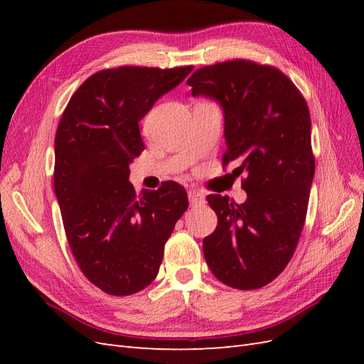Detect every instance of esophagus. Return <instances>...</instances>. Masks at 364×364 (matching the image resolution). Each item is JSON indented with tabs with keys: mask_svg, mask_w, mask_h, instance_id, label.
<instances>
[{
	"mask_svg": "<svg viewBox=\"0 0 364 364\" xmlns=\"http://www.w3.org/2000/svg\"><path fill=\"white\" fill-rule=\"evenodd\" d=\"M188 199H190V203L193 206H197V205H203L206 200H205V194L199 190H191L188 193Z\"/></svg>",
	"mask_w": 364,
	"mask_h": 364,
	"instance_id": "esophagus-1",
	"label": "esophagus"
}]
</instances>
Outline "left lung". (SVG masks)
<instances>
[{
    "label": "left lung",
    "mask_w": 364,
    "mask_h": 364,
    "mask_svg": "<svg viewBox=\"0 0 364 364\" xmlns=\"http://www.w3.org/2000/svg\"><path fill=\"white\" fill-rule=\"evenodd\" d=\"M193 95L215 98L225 112L223 168L243 174L245 203L209 194L218 218L203 240L214 277L255 290L287 267L304 229L314 178L311 118L304 95L278 68L234 59L196 70Z\"/></svg>",
    "instance_id": "left-lung-1"
}]
</instances>
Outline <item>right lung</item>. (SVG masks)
I'll return each mask as SVG.
<instances>
[{
    "label": "right lung",
    "mask_w": 364,
    "mask_h": 364,
    "mask_svg": "<svg viewBox=\"0 0 364 364\" xmlns=\"http://www.w3.org/2000/svg\"><path fill=\"white\" fill-rule=\"evenodd\" d=\"M193 71L118 67L77 87L54 139V191L73 255L95 287L129 296L156 278L164 246L188 208L178 182L135 193L129 164L144 150L139 119Z\"/></svg>",
    "instance_id": "1"
}]
</instances>
